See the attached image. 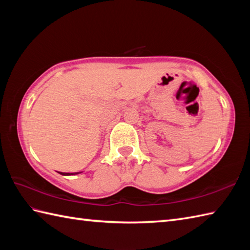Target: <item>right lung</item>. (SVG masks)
<instances>
[{
    "instance_id": "right-lung-1",
    "label": "right lung",
    "mask_w": 250,
    "mask_h": 250,
    "mask_svg": "<svg viewBox=\"0 0 250 250\" xmlns=\"http://www.w3.org/2000/svg\"><path fill=\"white\" fill-rule=\"evenodd\" d=\"M79 173H82V172H77V173H60V174L61 175H64V176H68V175H77Z\"/></svg>"
}]
</instances>
